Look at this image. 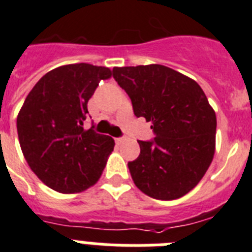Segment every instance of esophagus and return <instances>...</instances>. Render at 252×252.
Here are the masks:
<instances>
[{
	"instance_id": "34e87169",
	"label": "esophagus",
	"mask_w": 252,
	"mask_h": 252,
	"mask_svg": "<svg viewBox=\"0 0 252 252\" xmlns=\"http://www.w3.org/2000/svg\"><path fill=\"white\" fill-rule=\"evenodd\" d=\"M115 141H116V144H117V145H121L122 142L125 141V139H124V137H117V139H115Z\"/></svg>"
}]
</instances>
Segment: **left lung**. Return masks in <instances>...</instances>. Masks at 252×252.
<instances>
[{"mask_svg":"<svg viewBox=\"0 0 252 252\" xmlns=\"http://www.w3.org/2000/svg\"><path fill=\"white\" fill-rule=\"evenodd\" d=\"M112 75L132 102L136 117L151 122L155 137L139 141L128 162L133 183L155 199L190 192L206 174L216 148V113L199 84L160 64L115 66Z\"/></svg>","mask_w":252,"mask_h":252,"instance_id":"obj_1","label":"left lung"}]
</instances>
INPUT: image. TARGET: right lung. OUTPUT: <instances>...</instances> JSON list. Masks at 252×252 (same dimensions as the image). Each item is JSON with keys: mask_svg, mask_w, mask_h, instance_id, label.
I'll return each mask as SVG.
<instances>
[{"mask_svg": "<svg viewBox=\"0 0 252 252\" xmlns=\"http://www.w3.org/2000/svg\"><path fill=\"white\" fill-rule=\"evenodd\" d=\"M110 68L68 64L46 73L26 97L17 116V135L31 170L59 193H81L101 178L112 137L84 130L87 103Z\"/></svg>", "mask_w": 252, "mask_h": 252, "instance_id": "right-lung-1", "label": "right lung"}]
</instances>
